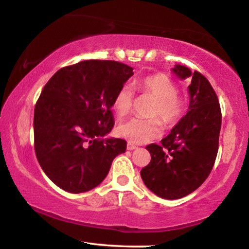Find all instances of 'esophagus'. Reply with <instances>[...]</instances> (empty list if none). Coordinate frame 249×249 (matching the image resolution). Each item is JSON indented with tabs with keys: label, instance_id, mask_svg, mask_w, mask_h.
Masks as SVG:
<instances>
[{
	"label": "esophagus",
	"instance_id": "34e87169",
	"mask_svg": "<svg viewBox=\"0 0 249 249\" xmlns=\"http://www.w3.org/2000/svg\"><path fill=\"white\" fill-rule=\"evenodd\" d=\"M127 148L129 149V151H132V149L137 148V146L134 145V144H131V142H128V144H127Z\"/></svg>",
	"mask_w": 249,
	"mask_h": 249
}]
</instances>
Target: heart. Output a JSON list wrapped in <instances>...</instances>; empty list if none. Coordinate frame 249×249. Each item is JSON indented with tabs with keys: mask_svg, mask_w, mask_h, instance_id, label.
<instances>
[{
	"mask_svg": "<svg viewBox=\"0 0 249 249\" xmlns=\"http://www.w3.org/2000/svg\"><path fill=\"white\" fill-rule=\"evenodd\" d=\"M136 87L142 95L155 100L149 117L156 119H130L119 125L118 134L129 142L141 144L161 137L162 127L159 120L166 128L178 124L185 114L186 101L178 95V84L165 73H154L142 78L137 81ZM132 103L134 95L128 86L121 87L113 98V107L121 118L130 113Z\"/></svg>",
	"mask_w": 249,
	"mask_h": 249,
	"instance_id": "1",
	"label": "heart"
}]
</instances>
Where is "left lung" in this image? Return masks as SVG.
<instances>
[{
    "mask_svg": "<svg viewBox=\"0 0 249 249\" xmlns=\"http://www.w3.org/2000/svg\"><path fill=\"white\" fill-rule=\"evenodd\" d=\"M173 71L182 79L192 77L188 112L161 144L146 146L151 162L141 171L146 187L166 199L189 195L210 176L219 149L222 120L210 81L198 71L192 73L182 66H176Z\"/></svg>",
    "mask_w": 249,
    "mask_h": 249,
    "instance_id": "1",
    "label": "left lung"
}]
</instances>
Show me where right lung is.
Here are the masks:
<instances>
[{
  "mask_svg": "<svg viewBox=\"0 0 249 249\" xmlns=\"http://www.w3.org/2000/svg\"><path fill=\"white\" fill-rule=\"evenodd\" d=\"M111 60H86L55 72L34 112V147L45 175L61 189L78 194L95 188L125 152L124 139H103L114 124L117 91L134 72Z\"/></svg>",
  "mask_w": 249,
  "mask_h": 249,
  "instance_id": "1",
  "label": "right lung"
}]
</instances>
